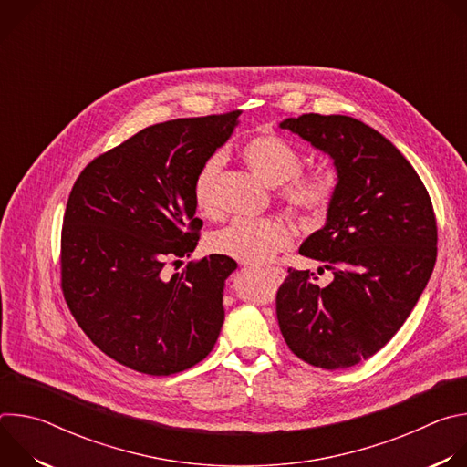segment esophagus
Here are the masks:
<instances>
[{
    "instance_id": "obj_1",
    "label": "esophagus",
    "mask_w": 467,
    "mask_h": 467,
    "mask_svg": "<svg viewBox=\"0 0 467 467\" xmlns=\"http://www.w3.org/2000/svg\"><path fill=\"white\" fill-rule=\"evenodd\" d=\"M264 272H265V274H270V275L274 277V281H275V283H283V281H285V277H286V272H285V270H281V268H265Z\"/></svg>"
}]
</instances>
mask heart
Returning a JSON list of instances; mask_svg holds the SVG:
<instances>
[{"instance_id": "heart-1", "label": "heart", "mask_w": 467, "mask_h": 467, "mask_svg": "<svg viewBox=\"0 0 467 467\" xmlns=\"http://www.w3.org/2000/svg\"><path fill=\"white\" fill-rule=\"evenodd\" d=\"M247 166L272 186H283L286 203L305 214L317 218L328 207L332 181L321 173L301 175V155L277 135H258L242 148ZM223 166L220 153L211 155L199 168L193 181V203L199 214L214 218L218 214L216 186ZM296 231L279 218H238L211 236V249L244 264H264L277 253L292 247Z\"/></svg>"}]
</instances>
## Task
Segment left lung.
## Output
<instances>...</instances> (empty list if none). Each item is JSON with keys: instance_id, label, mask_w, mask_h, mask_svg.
I'll use <instances>...</instances> for the list:
<instances>
[{"instance_id": "8db88e82", "label": "left lung", "mask_w": 467, "mask_h": 467, "mask_svg": "<svg viewBox=\"0 0 467 467\" xmlns=\"http://www.w3.org/2000/svg\"><path fill=\"white\" fill-rule=\"evenodd\" d=\"M337 170L327 220L299 253L332 270L319 288L288 270L277 292L283 338L301 360L351 368L382 349L421 297L436 262V218L412 164L373 127L342 114L279 123Z\"/></svg>"}]
</instances>
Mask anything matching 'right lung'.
<instances>
[{"mask_svg":"<svg viewBox=\"0 0 467 467\" xmlns=\"http://www.w3.org/2000/svg\"><path fill=\"white\" fill-rule=\"evenodd\" d=\"M240 112L181 118L142 129L78 177L62 223V290L85 335L107 357L171 375L202 362L225 319L223 288L238 264L190 256L203 222L193 181L234 132Z\"/></svg>","mask_w":467,"mask_h":467,"instance_id":"1","label":"right lung"}]
</instances>
